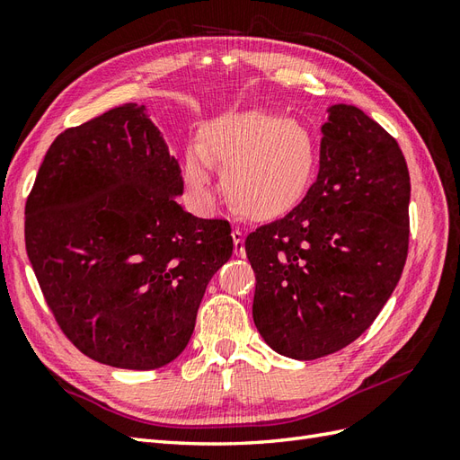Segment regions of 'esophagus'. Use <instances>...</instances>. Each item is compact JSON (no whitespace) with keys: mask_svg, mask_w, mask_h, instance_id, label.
<instances>
[{"mask_svg":"<svg viewBox=\"0 0 460 460\" xmlns=\"http://www.w3.org/2000/svg\"><path fill=\"white\" fill-rule=\"evenodd\" d=\"M233 243H234V254L244 256V234L241 229H233Z\"/></svg>","mask_w":460,"mask_h":460,"instance_id":"obj_1","label":"esophagus"}]
</instances>
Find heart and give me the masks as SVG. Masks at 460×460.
<instances>
[{
  "label": "heart",
  "mask_w": 460,
  "mask_h": 460,
  "mask_svg": "<svg viewBox=\"0 0 460 460\" xmlns=\"http://www.w3.org/2000/svg\"><path fill=\"white\" fill-rule=\"evenodd\" d=\"M209 163L223 167V192L239 211L272 216L296 199L314 164L313 139L289 118L264 111L233 112L206 126L199 149L184 157V181L202 204L211 199Z\"/></svg>",
  "instance_id": "obj_1"
}]
</instances>
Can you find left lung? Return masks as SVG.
Wrapping results in <instances>:
<instances>
[{
    "label": "left lung",
    "instance_id": "8db88e82",
    "mask_svg": "<svg viewBox=\"0 0 460 460\" xmlns=\"http://www.w3.org/2000/svg\"><path fill=\"white\" fill-rule=\"evenodd\" d=\"M321 129L309 192L244 241L258 332L303 361L373 324L402 276L410 234V174L396 139L351 104H332Z\"/></svg>",
    "mask_w": 460,
    "mask_h": 460
}]
</instances>
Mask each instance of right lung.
Listing matches in <instances>:
<instances>
[{
	"mask_svg": "<svg viewBox=\"0 0 460 460\" xmlns=\"http://www.w3.org/2000/svg\"><path fill=\"white\" fill-rule=\"evenodd\" d=\"M182 188L179 161L136 102L66 129L46 151L27 199V254L87 358L147 371L188 346L233 237L226 219L176 204Z\"/></svg>",
	"mask_w": 460,
	"mask_h": 460,
	"instance_id": "right-lung-1",
	"label": "right lung"
}]
</instances>
